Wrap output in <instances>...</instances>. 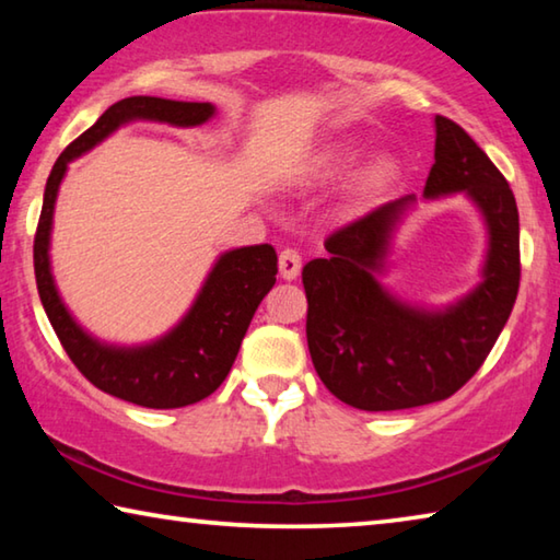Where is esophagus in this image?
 I'll list each match as a JSON object with an SVG mask.
<instances>
[{"label":"esophagus","mask_w":560,"mask_h":560,"mask_svg":"<svg viewBox=\"0 0 560 560\" xmlns=\"http://www.w3.org/2000/svg\"><path fill=\"white\" fill-rule=\"evenodd\" d=\"M279 271L281 279L293 281L301 273V254L296 249H283L279 254Z\"/></svg>","instance_id":"34e87169"}]
</instances>
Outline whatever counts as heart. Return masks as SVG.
<instances>
[{
	"mask_svg": "<svg viewBox=\"0 0 560 560\" xmlns=\"http://www.w3.org/2000/svg\"><path fill=\"white\" fill-rule=\"evenodd\" d=\"M360 148L350 140H340L320 150V153L311 160V179L314 183H336L343 175L350 173V167L358 163ZM397 175H400V167H397V160L390 155H377L371 158L368 163L358 170L348 185V197L350 202L363 207L371 205L395 185Z\"/></svg>",
	"mask_w": 560,
	"mask_h": 560,
	"instance_id": "heart-1",
	"label": "heart"
}]
</instances>
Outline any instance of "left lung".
<instances>
[{
  "label": "left lung",
  "mask_w": 560,
  "mask_h": 560,
  "mask_svg": "<svg viewBox=\"0 0 560 560\" xmlns=\"http://www.w3.org/2000/svg\"><path fill=\"white\" fill-rule=\"evenodd\" d=\"M464 195L487 226L479 283L440 308L383 287L393 236L415 195L377 207L326 240L328 257L303 267L306 338L320 381L368 412L444 400L479 371L518 293V210L504 175L457 122L434 116V165L424 200Z\"/></svg>",
  "instance_id": "obj_1"
}]
</instances>
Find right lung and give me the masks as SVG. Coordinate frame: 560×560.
I'll list each match as a JSON object with an SVG mask.
<instances>
[{
	"mask_svg": "<svg viewBox=\"0 0 560 560\" xmlns=\"http://www.w3.org/2000/svg\"><path fill=\"white\" fill-rule=\"evenodd\" d=\"M214 113L212 103L155 96H130L113 103L59 155L44 189L34 240V273L46 316L73 365L98 390L153 410L195 405L224 383L254 311L277 283V252L271 244H254L220 254L192 306L165 336L140 346H116L91 336L73 318L56 289L49 254L54 207L69 163L103 143L118 128L136 120L195 128L214 118Z\"/></svg>",
	"mask_w": 560,
	"mask_h": 560,
	"instance_id": "obj_1",
	"label": "right lung"
}]
</instances>
